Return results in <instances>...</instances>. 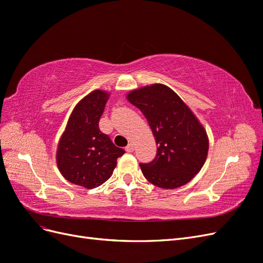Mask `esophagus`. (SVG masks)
Wrapping results in <instances>:
<instances>
[{"mask_svg": "<svg viewBox=\"0 0 263 263\" xmlns=\"http://www.w3.org/2000/svg\"><path fill=\"white\" fill-rule=\"evenodd\" d=\"M135 150V146L133 144H128V146L126 147V151L127 153H133V151Z\"/></svg>", "mask_w": 263, "mask_h": 263, "instance_id": "34e87169", "label": "esophagus"}]
</instances>
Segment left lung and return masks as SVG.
<instances>
[{
	"label": "left lung",
	"instance_id": "left-lung-1",
	"mask_svg": "<svg viewBox=\"0 0 263 263\" xmlns=\"http://www.w3.org/2000/svg\"><path fill=\"white\" fill-rule=\"evenodd\" d=\"M147 118L158 145L149 163H139L145 178L162 189L186 184L200 172L209 153L204 127L179 95L164 84L140 87L127 94Z\"/></svg>",
	"mask_w": 263,
	"mask_h": 263
}]
</instances>
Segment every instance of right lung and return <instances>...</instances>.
Here are the masks:
<instances>
[{
    "mask_svg": "<svg viewBox=\"0 0 263 263\" xmlns=\"http://www.w3.org/2000/svg\"><path fill=\"white\" fill-rule=\"evenodd\" d=\"M108 97L107 92L95 90L79 102L58 144L59 171L66 180L85 189L100 186L108 180L117 158L125 154L99 128Z\"/></svg>",
    "mask_w": 263,
    "mask_h": 263,
    "instance_id": "add662e5",
    "label": "right lung"
}]
</instances>
